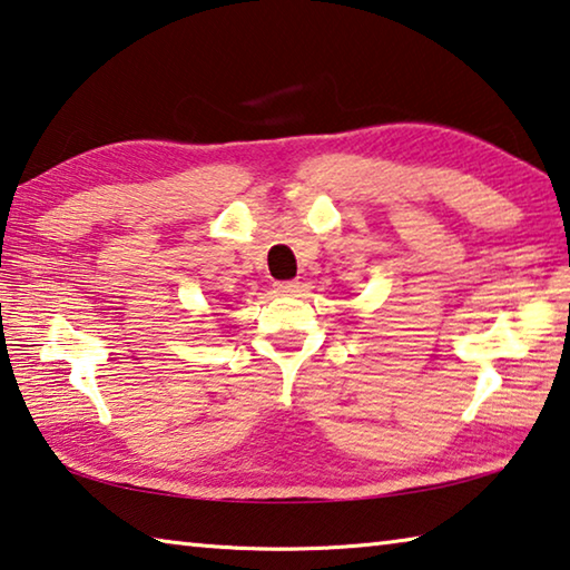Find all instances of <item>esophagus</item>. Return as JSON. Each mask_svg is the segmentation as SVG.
<instances>
[{
  "instance_id": "obj_1",
  "label": "esophagus",
  "mask_w": 570,
  "mask_h": 570,
  "mask_svg": "<svg viewBox=\"0 0 570 570\" xmlns=\"http://www.w3.org/2000/svg\"><path fill=\"white\" fill-rule=\"evenodd\" d=\"M274 288L278 294H296L298 292V282H276Z\"/></svg>"
}]
</instances>
